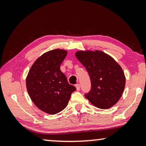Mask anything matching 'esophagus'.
Returning a JSON list of instances; mask_svg holds the SVG:
<instances>
[{
	"label": "esophagus",
	"mask_w": 146,
	"mask_h": 146,
	"mask_svg": "<svg viewBox=\"0 0 146 146\" xmlns=\"http://www.w3.org/2000/svg\"><path fill=\"white\" fill-rule=\"evenodd\" d=\"M75 86H76V90H77V91H79V90H80V84H76L75 85Z\"/></svg>",
	"instance_id": "obj_1"
}]
</instances>
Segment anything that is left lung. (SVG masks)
<instances>
[{"instance_id":"obj_1","label":"left lung","mask_w":146,"mask_h":146,"mask_svg":"<svg viewBox=\"0 0 146 146\" xmlns=\"http://www.w3.org/2000/svg\"><path fill=\"white\" fill-rule=\"evenodd\" d=\"M76 57L86 68L91 80V90L86 98L96 107L108 109L119 100L125 88L122 68L111 56L101 51H79Z\"/></svg>"}]
</instances>
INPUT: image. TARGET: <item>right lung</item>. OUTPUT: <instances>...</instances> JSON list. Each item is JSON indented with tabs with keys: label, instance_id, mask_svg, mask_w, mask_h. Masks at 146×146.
Returning <instances> with one entry per match:
<instances>
[{
	"label": "right lung",
	"instance_id": "1",
	"mask_svg": "<svg viewBox=\"0 0 146 146\" xmlns=\"http://www.w3.org/2000/svg\"><path fill=\"white\" fill-rule=\"evenodd\" d=\"M67 51L56 49L36 59L26 78V88L36 107L48 114H56L67 106L76 88L68 83L60 66Z\"/></svg>",
	"mask_w": 146,
	"mask_h": 146
}]
</instances>
